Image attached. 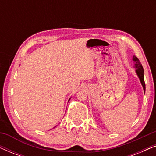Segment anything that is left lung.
<instances>
[{
    "label": "left lung",
    "instance_id": "obj_1",
    "mask_svg": "<svg viewBox=\"0 0 156 156\" xmlns=\"http://www.w3.org/2000/svg\"><path fill=\"white\" fill-rule=\"evenodd\" d=\"M133 61L134 63V67L136 68V73L137 74L138 77L139 78L140 84H141L143 89H144V93L146 91V84H145L144 82V68L141 64H140L139 59L136 57L135 55L133 56Z\"/></svg>",
    "mask_w": 156,
    "mask_h": 156
}]
</instances>
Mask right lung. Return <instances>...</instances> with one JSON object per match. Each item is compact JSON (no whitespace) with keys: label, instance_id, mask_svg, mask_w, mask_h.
Returning <instances> with one entry per match:
<instances>
[{"label":"right lung","instance_id":"1","mask_svg":"<svg viewBox=\"0 0 156 156\" xmlns=\"http://www.w3.org/2000/svg\"><path fill=\"white\" fill-rule=\"evenodd\" d=\"M70 99H71V98H69V100H70Z\"/></svg>","mask_w":156,"mask_h":156}]
</instances>
